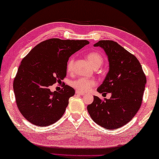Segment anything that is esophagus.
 <instances>
[{
  "mask_svg": "<svg viewBox=\"0 0 159 159\" xmlns=\"http://www.w3.org/2000/svg\"><path fill=\"white\" fill-rule=\"evenodd\" d=\"M76 93H77V94H78V95H81V96L84 94V92H80V91H76Z\"/></svg>",
  "mask_w": 159,
  "mask_h": 159,
  "instance_id": "obj_1",
  "label": "esophagus"
}]
</instances>
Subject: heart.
I'll list each match as a JSON object with an SVG mask.
<instances>
[{"instance_id": "b5f03b06", "label": "heart", "mask_w": 159, "mask_h": 159, "mask_svg": "<svg viewBox=\"0 0 159 159\" xmlns=\"http://www.w3.org/2000/svg\"><path fill=\"white\" fill-rule=\"evenodd\" d=\"M87 58L88 61L90 62V64L93 66V68H97V67L98 68L102 65L103 62L102 56L100 53H97V52H91V53H88ZM74 62V57H71L68 60L67 63V72H71L72 69H73ZM95 84V80L85 77H80L72 82V87H75L77 90L81 91V92H88Z\"/></svg>"}]
</instances>
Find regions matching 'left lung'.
Wrapping results in <instances>:
<instances>
[{"instance_id":"left-lung-1","label":"left lung","mask_w":159,"mask_h":159,"mask_svg":"<svg viewBox=\"0 0 159 159\" xmlns=\"http://www.w3.org/2000/svg\"><path fill=\"white\" fill-rule=\"evenodd\" d=\"M93 46L103 49L109 62L108 74L97 92L111 93V97L102 101L94 96L87 111L98 125L113 130L128 123L136 115L147 79L136 57L116 41L101 40Z\"/></svg>"}]
</instances>
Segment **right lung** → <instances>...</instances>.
<instances>
[{
    "label": "right lung",
    "mask_w": 159,
    "mask_h": 159,
    "mask_svg": "<svg viewBox=\"0 0 159 159\" xmlns=\"http://www.w3.org/2000/svg\"><path fill=\"white\" fill-rule=\"evenodd\" d=\"M89 43L87 40L50 39L37 44L22 59L13 89L18 109L30 123L48 126L63 116L75 89L65 85L61 92H53L50 87L66 77L70 57Z\"/></svg>",
    "instance_id": "1"
}]
</instances>
